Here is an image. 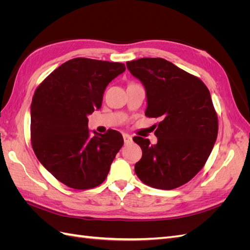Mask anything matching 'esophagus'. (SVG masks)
<instances>
[{
	"label": "esophagus",
	"mask_w": 250,
	"mask_h": 250,
	"mask_svg": "<svg viewBox=\"0 0 250 250\" xmlns=\"http://www.w3.org/2000/svg\"><path fill=\"white\" fill-rule=\"evenodd\" d=\"M123 139H124V143L126 144V145H128V144H130V143H132V138L130 137L129 134H127V133H124L123 134Z\"/></svg>",
	"instance_id": "1"
}]
</instances>
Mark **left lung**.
Returning a JSON list of instances; mask_svg holds the SVG:
<instances>
[{
    "mask_svg": "<svg viewBox=\"0 0 250 250\" xmlns=\"http://www.w3.org/2000/svg\"><path fill=\"white\" fill-rule=\"evenodd\" d=\"M126 65L145 86V115L162 119L155 145L133 138L143 151L135 174L155 188L183 186L202 169L217 140L218 118L209 90L199 78L163 58H141Z\"/></svg>",
    "mask_w": 250,
    "mask_h": 250,
    "instance_id": "8db88e82",
    "label": "left lung"
}]
</instances>
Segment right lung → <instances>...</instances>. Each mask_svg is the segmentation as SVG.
<instances>
[{
    "label": "right lung",
    "instance_id": "obj_1",
    "mask_svg": "<svg viewBox=\"0 0 250 250\" xmlns=\"http://www.w3.org/2000/svg\"><path fill=\"white\" fill-rule=\"evenodd\" d=\"M124 63L74 58L52 72L31 103V143L41 164L76 190L101 185L124 140L117 130L90 137L87 116L102 105L108 83Z\"/></svg>",
    "mask_w": 250,
    "mask_h": 250
}]
</instances>
